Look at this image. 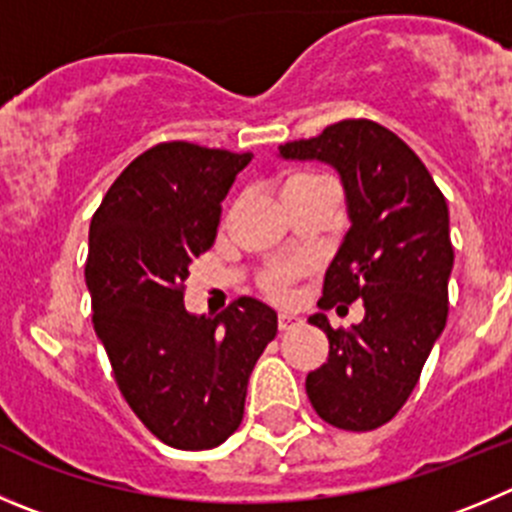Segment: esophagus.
<instances>
[{
    "label": "esophagus",
    "instance_id": "esophagus-1",
    "mask_svg": "<svg viewBox=\"0 0 512 512\" xmlns=\"http://www.w3.org/2000/svg\"><path fill=\"white\" fill-rule=\"evenodd\" d=\"M295 323H298V318H295V315H290V313H280L278 315V328H280V331H290V328H293Z\"/></svg>",
    "mask_w": 512,
    "mask_h": 512
}]
</instances>
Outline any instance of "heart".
Masks as SVG:
<instances>
[{
  "label": "heart",
  "instance_id": "b5f03b06",
  "mask_svg": "<svg viewBox=\"0 0 512 512\" xmlns=\"http://www.w3.org/2000/svg\"><path fill=\"white\" fill-rule=\"evenodd\" d=\"M305 181H313V176H295V179L288 181V186L295 184H305ZM285 186V189H288ZM305 272H308V265L300 260H275L260 272V288L265 290V295H270L272 300H278V303H285L293 295L295 283L303 278Z\"/></svg>",
  "mask_w": 512,
  "mask_h": 512
}]
</instances>
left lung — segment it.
<instances>
[{"label": "left lung", "mask_w": 512, "mask_h": 512, "mask_svg": "<svg viewBox=\"0 0 512 512\" xmlns=\"http://www.w3.org/2000/svg\"><path fill=\"white\" fill-rule=\"evenodd\" d=\"M283 159L323 161L341 176L351 229L323 280L321 310L364 300V321L333 331L326 313L308 323L331 351L305 391L323 422L371 432L396 417L447 323L450 212L427 166L389 128L366 118L280 146Z\"/></svg>", "instance_id": "1"}]
</instances>
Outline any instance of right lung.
<instances>
[{
    "mask_svg": "<svg viewBox=\"0 0 512 512\" xmlns=\"http://www.w3.org/2000/svg\"><path fill=\"white\" fill-rule=\"evenodd\" d=\"M252 154L169 141L123 169L90 222L93 328L123 399L176 450H212L242 424L247 381L278 315L237 298L219 315L184 308L189 265L214 245L222 199Z\"/></svg>",
    "mask_w": 512,
    "mask_h": 512,
    "instance_id": "add662e5",
    "label": "right lung"
}]
</instances>
